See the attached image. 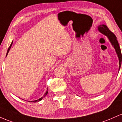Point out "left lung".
I'll return each mask as SVG.
<instances>
[{
	"label": "left lung",
	"instance_id": "8db88e82",
	"mask_svg": "<svg viewBox=\"0 0 122 122\" xmlns=\"http://www.w3.org/2000/svg\"><path fill=\"white\" fill-rule=\"evenodd\" d=\"M98 30L100 32L103 34L107 36L108 38L109 41L111 42V44L114 47L115 50L117 54V57L119 58V71L120 66H121L122 64V53L121 50H120L119 45L118 41L117 40V38H116V36L105 25H100L98 26Z\"/></svg>",
	"mask_w": 122,
	"mask_h": 122
}]
</instances>
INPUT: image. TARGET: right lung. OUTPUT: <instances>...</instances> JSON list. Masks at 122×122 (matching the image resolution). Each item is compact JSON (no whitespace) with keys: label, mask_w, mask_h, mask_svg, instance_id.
<instances>
[{"label":"right lung","mask_w":122,"mask_h":122,"mask_svg":"<svg viewBox=\"0 0 122 122\" xmlns=\"http://www.w3.org/2000/svg\"><path fill=\"white\" fill-rule=\"evenodd\" d=\"M12 44H13V41H12V43H11V45L10 46H9V49H8V50H7V54H6V56H7V54H8V53H9V51H10V48H11V46H12ZM48 88H47V90H46V93H45L44 94V96L43 97H41V98H40L39 100H35V101H31L30 102H40V101H41V100L42 99H43V98H44L46 96V94H47V93H48Z\"/></svg>","instance_id":"right-lung-1"}]
</instances>
